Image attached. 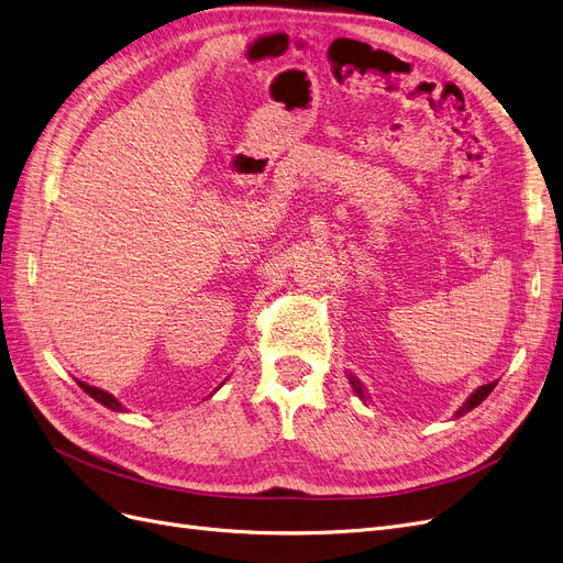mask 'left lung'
I'll list each match as a JSON object with an SVG mask.
<instances>
[{"mask_svg":"<svg viewBox=\"0 0 563 563\" xmlns=\"http://www.w3.org/2000/svg\"><path fill=\"white\" fill-rule=\"evenodd\" d=\"M350 385H352V389H355L357 394H360V399H368L366 397V391H364V387H362V383L355 378V376H350ZM496 387V383H487V385H483V387H477L473 394H471V399L460 408V410H456V418H462V415H466L468 410H473L475 406H481L487 397H489V394H492V389Z\"/></svg>","mask_w":563,"mask_h":563,"instance_id":"obj_1","label":"left lung"}]
</instances>
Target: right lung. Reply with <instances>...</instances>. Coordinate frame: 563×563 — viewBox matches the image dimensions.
Here are the masks:
<instances>
[{
    "label": "right lung",
    "instance_id": "obj_1",
    "mask_svg": "<svg viewBox=\"0 0 563 563\" xmlns=\"http://www.w3.org/2000/svg\"><path fill=\"white\" fill-rule=\"evenodd\" d=\"M78 387L86 391V394H90V397L95 399V401H99L101 406H107V408H111V410H122V406L118 404V399L115 397H111L109 391H103V389H97V387H90V385H86V383H78Z\"/></svg>",
    "mask_w": 563,
    "mask_h": 563
}]
</instances>
